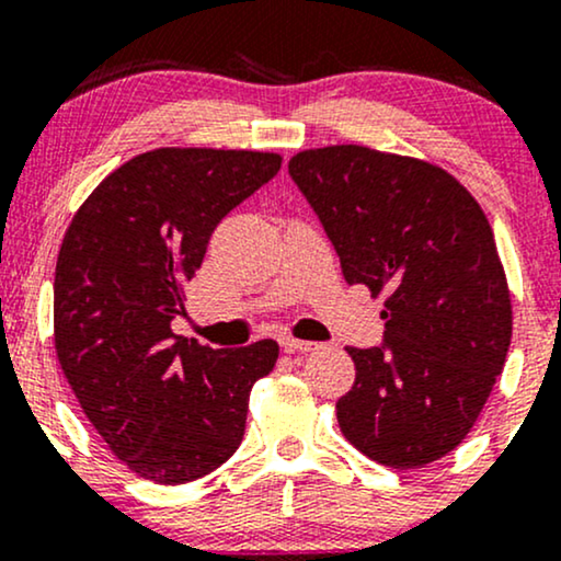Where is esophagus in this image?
I'll list each match as a JSON object with an SVG mask.
<instances>
[{"mask_svg":"<svg viewBox=\"0 0 561 561\" xmlns=\"http://www.w3.org/2000/svg\"><path fill=\"white\" fill-rule=\"evenodd\" d=\"M282 347H285L287 353H311L317 351L319 343H311V340H298V337H282Z\"/></svg>","mask_w":561,"mask_h":561,"instance_id":"1","label":"esophagus"}]
</instances>
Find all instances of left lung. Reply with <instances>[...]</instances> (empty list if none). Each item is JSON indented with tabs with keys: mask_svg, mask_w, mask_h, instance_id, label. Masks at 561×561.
<instances>
[{
	"mask_svg": "<svg viewBox=\"0 0 561 561\" xmlns=\"http://www.w3.org/2000/svg\"><path fill=\"white\" fill-rule=\"evenodd\" d=\"M347 285L385 298V347H345L347 440L377 465L420 469L469 435L512 343V295L480 203L430 160L330 145L289 158Z\"/></svg>",
	"mask_w": 561,
	"mask_h": 561,
	"instance_id": "1",
	"label": "left lung"
}]
</instances>
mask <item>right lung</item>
Wrapping results in <instances>:
<instances>
[{"instance_id": "add662e5", "label": "right lung", "mask_w": 561, "mask_h": 561, "mask_svg": "<svg viewBox=\"0 0 561 561\" xmlns=\"http://www.w3.org/2000/svg\"><path fill=\"white\" fill-rule=\"evenodd\" d=\"M282 156L158 147L126 160L81 203L55 268V351L107 448L139 478L182 485L240 448L250 390L279 345L216 351L171 332L224 216Z\"/></svg>"}]
</instances>
